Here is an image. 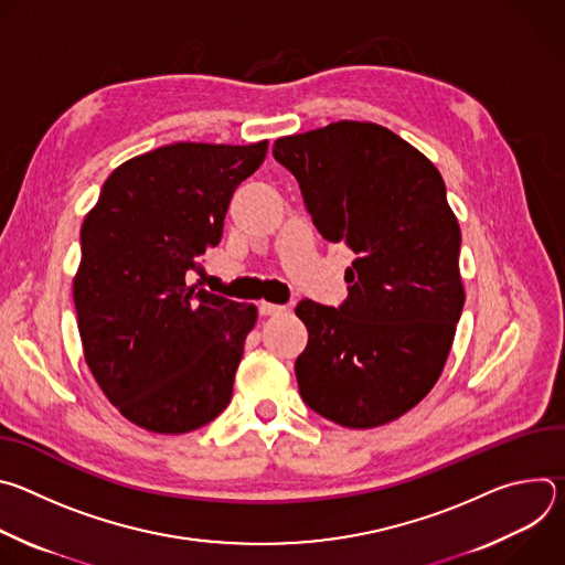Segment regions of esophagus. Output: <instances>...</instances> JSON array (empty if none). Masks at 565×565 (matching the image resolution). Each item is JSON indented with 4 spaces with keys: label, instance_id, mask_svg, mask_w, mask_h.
Instances as JSON below:
<instances>
[{
    "label": "esophagus",
    "instance_id": "1",
    "mask_svg": "<svg viewBox=\"0 0 565 565\" xmlns=\"http://www.w3.org/2000/svg\"><path fill=\"white\" fill-rule=\"evenodd\" d=\"M259 312H262L264 317H277V315H286L288 308H286V306H279V303L262 301V303H259Z\"/></svg>",
    "mask_w": 565,
    "mask_h": 565
}]
</instances>
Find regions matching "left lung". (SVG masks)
I'll return each instance as SVG.
<instances>
[{
  "label": "left lung",
  "mask_w": 565,
  "mask_h": 565,
  "mask_svg": "<svg viewBox=\"0 0 565 565\" xmlns=\"http://www.w3.org/2000/svg\"><path fill=\"white\" fill-rule=\"evenodd\" d=\"M319 234L355 253L349 295L301 299L308 344L295 362L306 405L371 429L414 409L447 362L462 312L460 227L440 172L386 127L340 120L275 140Z\"/></svg>",
  "instance_id": "1"
}]
</instances>
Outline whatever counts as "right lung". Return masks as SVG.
I'll return each mask as SVG.
<instances>
[{"label": "right lung", "instance_id": "add662e5", "mask_svg": "<svg viewBox=\"0 0 565 565\" xmlns=\"http://www.w3.org/2000/svg\"><path fill=\"white\" fill-rule=\"evenodd\" d=\"M268 142H177L105 181L79 230L73 279L85 360L111 405L153 434L212 423L232 397L257 308L188 286L218 246L234 190Z\"/></svg>", "mask_w": 565, "mask_h": 565}]
</instances>
